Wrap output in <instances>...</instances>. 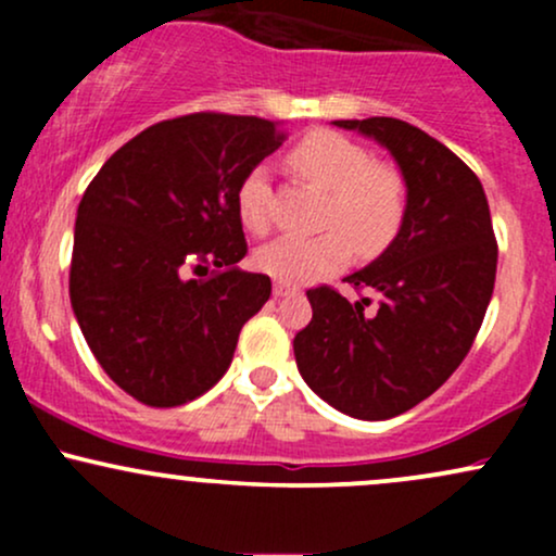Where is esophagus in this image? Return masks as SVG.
Masks as SVG:
<instances>
[{
  "mask_svg": "<svg viewBox=\"0 0 556 556\" xmlns=\"http://www.w3.org/2000/svg\"><path fill=\"white\" fill-rule=\"evenodd\" d=\"M298 287L292 285H285V282H277L274 285V298H287V295H295Z\"/></svg>",
  "mask_w": 556,
  "mask_h": 556,
  "instance_id": "obj_1",
  "label": "esophagus"
}]
</instances>
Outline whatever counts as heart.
Returning <instances> with one entry per match:
<instances>
[{
	"mask_svg": "<svg viewBox=\"0 0 556 556\" xmlns=\"http://www.w3.org/2000/svg\"><path fill=\"white\" fill-rule=\"evenodd\" d=\"M292 169L331 193L318 238H279L256 251V266L285 285H305L340 271L350 261V240L374 256L394 240L405 216V188L392 169L376 167L355 140L331 130L308 132L290 154ZM242 227L264 235L271 225V185L264 167L251 169L238 188Z\"/></svg>",
	"mask_w": 556,
	"mask_h": 556,
	"instance_id": "obj_1",
	"label": "heart"
}]
</instances>
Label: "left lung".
<instances>
[{
  "instance_id": "8db88e82",
  "label": "left lung",
  "mask_w": 556,
  "mask_h": 556,
  "mask_svg": "<svg viewBox=\"0 0 556 556\" xmlns=\"http://www.w3.org/2000/svg\"><path fill=\"white\" fill-rule=\"evenodd\" d=\"M334 125L392 154L405 216L387 251L344 277L376 292V308L331 287L308 290L314 318L292 348L324 402L344 416L387 420L437 392L468 355L494 292V227L481 180L429 132L394 117Z\"/></svg>"
}]
</instances>
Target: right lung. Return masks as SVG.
Instances as JSON below:
<instances>
[{
  "label": "right lung",
  "instance_id": "add662e5",
  "mask_svg": "<svg viewBox=\"0 0 556 556\" xmlns=\"http://www.w3.org/2000/svg\"><path fill=\"white\" fill-rule=\"evenodd\" d=\"M282 146L277 123L198 112L106 159L75 219L70 303L110 379L151 407L201 397L271 295L248 253L238 188Z\"/></svg>",
  "mask_w": 556,
  "mask_h": 556
}]
</instances>
